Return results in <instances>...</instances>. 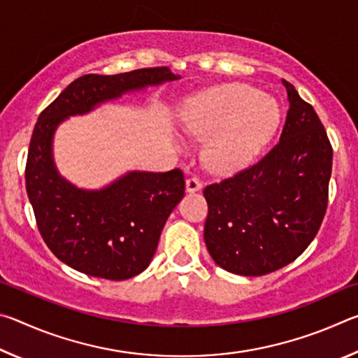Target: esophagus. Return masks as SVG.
<instances>
[{
    "label": "esophagus",
    "instance_id": "esophagus-1",
    "mask_svg": "<svg viewBox=\"0 0 358 358\" xmlns=\"http://www.w3.org/2000/svg\"><path fill=\"white\" fill-rule=\"evenodd\" d=\"M202 187V181L197 177H191L186 180V191L187 192H196Z\"/></svg>",
    "mask_w": 358,
    "mask_h": 358
}]
</instances>
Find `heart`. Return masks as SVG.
<instances>
[{
    "label": "heart",
    "mask_w": 358,
    "mask_h": 358,
    "mask_svg": "<svg viewBox=\"0 0 358 358\" xmlns=\"http://www.w3.org/2000/svg\"><path fill=\"white\" fill-rule=\"evenodd\" d=\"M278 102L245 83H230L186 99L180 124L187 136L206 138L203 162L215 172L246 166L280 124Z\"/></svg>",
    "instance_id": "b5f03b06"
}]
</instances>
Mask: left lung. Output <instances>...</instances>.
Listing matches in <instances>:
<instances>
[{
    "label": "left lung",
    "instance_id": "obj_1",
    "mask_svg": "<svg viewBox=\"0 0 358 358\" xmlns=\"http://www.w3.org/2000/svg\"><path fill=\"white\" fill-rule=\"evenodd\" d=\"M278 142L256 164L203 189V238L210 256L235 275L262 276L300 256L319 232L329 203L333 148L311 104L292 83Z\"/></svg>",
    "mask_w": 358,
    "mask_h": 358
}]
</instances>
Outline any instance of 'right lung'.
Returning <instances> with one entry per match:
<instances>
[{"label": "right lung", "mask_w": 358, "mask_h": 358, "mask_svg": "<svg viewBox=\"0 0 358 358\" xmlns=\"http://www.w3.org/2000/svg\"><path fill=\"white\" fill-rule=\"evenodd\" d=\"M177 78L166 66L115 76L87 74L41 112L29 141L27 192L41 237L71 268L112 281L142 273L155 256L169 215L185 196V175L180 169L129 172L104 189H78L53 164L57 126L131 90Z\"/></svg>", "instance_id": "1"}]
</instances>
